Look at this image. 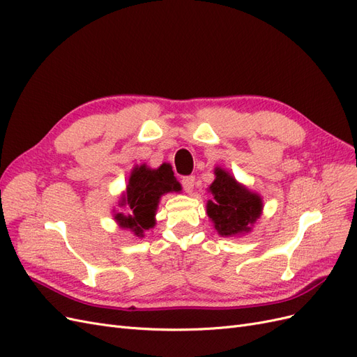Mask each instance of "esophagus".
Returning <instances> with one entry per match:
<instances>
[{"mask_svg": "<svg viewBox=\"0 0 357 357\" xmlns=\"http://www.w3.org/2000/svg\"><path fill=\"white\" fill-rule=\"evenodd\" d=\"M193 185H195V177H193V176H185L181 178V186L188 193L192 192Z\"/></svg>", "mask_w": 357, "mask_h": 357, "instance_id": "34e87169", "label": "esophagus"}]
</instances>
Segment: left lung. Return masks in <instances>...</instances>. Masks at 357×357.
I'll list each match as a JSON object with an SVG mask.
<instances>
[{"instance_id":"8db88e82","label":"left lung","mask_w":357,"mask_h":357,"mask_svg":"<svg viewBox=\"0 0 357 357\" xmlns=\"http://www.w3.org/2000/svg\"><path fill=\"white\" fill-rule=\"evenodd\" d=\"M214 201H208L207 214L220 235H238L250 231L262 211V199L235 181L228 172L218 168L210 186Z\"/></svg>"}]
</instances>
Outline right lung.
Masks as SVG:
<instances>
[{"mask_svg": "<svg viewBox=\"0 0 357 357\" xmlns=\"http://www.w3.org/2000/svg\"><path fill=\"white\" fill-rule=\"evenodd\" d=\"M172 190H180V185L169 165L164 164L158 169H150L146 165L137 167L131 172L126 197L123 198L132 214L117 213L114 219L122 228L131 229L137 236H142L144 229L155 226V211L160 195Z\"/></svg>", "mask_w": 357, "mask_h": 357, "instance_id": "add662e5", "label": "right lung"}]
</instances>
